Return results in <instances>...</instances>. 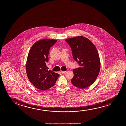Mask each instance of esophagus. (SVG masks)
Segmentation results:
<instances>
[{"mask_svg":"<svg viewBox=\"0 0 126 126\" xmlns=\"http://www.w3.org/2000/svg\"><path fill=\"white\" fill-rule=\"evenodd\" d=\"M66 72V71H61V73H62V74H64V73H65Z\"/></svg>","mask_w":126,"mask_h":126,"instance_id":"esophagus-1","label":"esophagus"}]
</instances>
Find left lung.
Here are the masks:
<instances>
[{
	"instance_id": "8db88e82",
	"label": "left lung",
	"mask_w": 126,
	"mask_h": 126,
	"mask_svg": "<svg viewBox=\"0 0 126 126\" xmlns=\"http://www.w3.org/2000/svg\"><path fill=\"white\" fill-rule=\"evenodd\" d=\"M65 41L71 47L74 60L79 65L73 70L74 76L71 83L78 88H86L94 83L100 71L98 52L93 43L83 36H76Z\"/></svg>"
}]
</instances>
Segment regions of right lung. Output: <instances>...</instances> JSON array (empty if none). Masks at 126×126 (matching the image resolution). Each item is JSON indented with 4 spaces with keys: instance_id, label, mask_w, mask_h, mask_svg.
<instances>
[{
    "instance_id": "1",
    "label": "right lung",
    "mask_w": 126,
    "mask_h": 126,
    "mask_svg": "<svg viewBox=\"0 0 126 126\" xmlns=\"http://www.w3.org/2000/svg\"><path fill=\"white\" fill-rule=\"evenodd\" d=\"M56 40L44 39L36 42L30 50L26 72L30 81L39 90H45L55 84L59 74L47 70L48 52Z\"/></svg>"
}]
</instances>
